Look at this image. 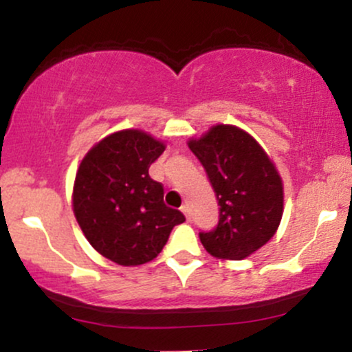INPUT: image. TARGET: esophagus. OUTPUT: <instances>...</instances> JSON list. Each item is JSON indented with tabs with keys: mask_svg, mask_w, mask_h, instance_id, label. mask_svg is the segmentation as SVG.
Here are the masks:
<instances>
[{
	"mask_svg": "<svg viewBox=\"0 0 352 352\" xmlns=\"http://www.w3.org/2000/svg\"><path fill=\"white\" fill-rule=\"evenodd\" d=\"M180 210H182V212H184V215L187 217V220H190V207H188V205H187V204L182 205Z\"/></svg>",
	"mask_w": 352,
	"mask_h": 352,
	"instance_id": "obj_1",
	"label": "esophagus"
}]
</instances>
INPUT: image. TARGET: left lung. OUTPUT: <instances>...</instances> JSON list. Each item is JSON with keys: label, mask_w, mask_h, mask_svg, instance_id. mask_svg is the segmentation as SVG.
Segmentation results:
<instances>
[{"label": "left lung", "mask_w": 352, "mask_h": 352, "mask_svg": "<svg viewBox=\"0 0 352 352\" xmlns=\"http://www.w3.org/2000/svg\"><path fill=\"white\" fill-rule=\"evenodd\" d=\"M218 200V223L200 232L210 254L243 260L276 233L283 215L281 177L260 144L235 125H215L188 142Z\"/></svg>", "instance_id": "left-lung-1"}]
</instances>
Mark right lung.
Returning <instances> with one entry per match:
<instances>
[{"instance_id": "obj_1", "label": "right lung", "mask_w": 352, "mask_h": 352, "mask_svg": "<svg viewBox=\"0 0 352 352\" xmlns=\"http://www.w3.org/2000/svg\"><path fill=\"white\" fill-rule=\"evenodd\" d=\"M165 145L142 131L127 129L96 144L76 173L72 208L87 241L117 265L153 260L172 228L185 221L164 204V187L148 167Z\"/></svg>"}]
</instances>
